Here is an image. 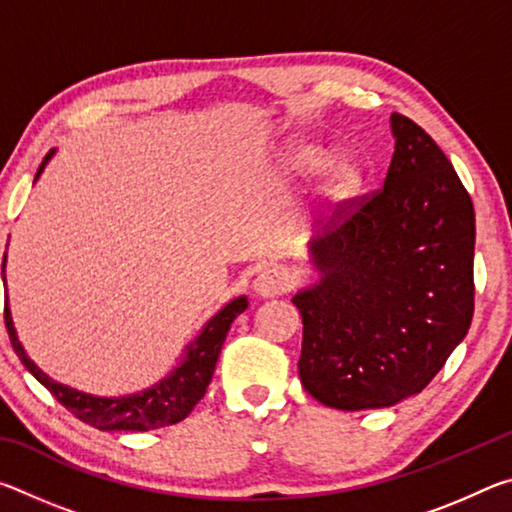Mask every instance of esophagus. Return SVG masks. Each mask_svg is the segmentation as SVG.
<instances>
[{"label":"esophagus","mask_w":512,"mask_h":512,"mask_svg":"<svg viewBox=\"0 0 512 512\" xmlns=\"http://www.w3.org/2000/svg\"><path fill=\"white\" fill-rule=\"evenodd\" d=\"M255 293H259L262 298H275L287 293L291 287L289 275L280 271V268H266V271L259 273L253 282Z\"/></svg>","instance_id":"34e87169"}]
</instances>
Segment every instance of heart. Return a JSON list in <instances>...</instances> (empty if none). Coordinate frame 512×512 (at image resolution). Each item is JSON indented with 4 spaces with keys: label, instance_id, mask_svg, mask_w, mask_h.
Returning <instances> with one entry per match:
<instances>
[{
    "label": "heart",
    "instance_id": "1",
    "mask_svg": "<svg viewBox=\"0 0 512 512\" xmlns=\"http://www.w3.org/2000/svg\"><path fill=\"white\" fill-rule=\"evenodd\" d=\"M293 162L302 171L316 169L320 162H323V149L318 146H302L293 155ZM359 183V164L352 158L350 153H334L332 158H327L323 164V176H320V189L323 194L332 198L348 196L354 187Z\"/></svg>",
    "mask_w": 512,
    "mask_h": 512
}]
</instances>
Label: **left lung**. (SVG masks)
<instances>
[{"label":"left lung","mask_w":512,"mask_h":512,"mask_svg":"<svg viewBox=\"0 0 512 512\" xmlns=\"http://www.w3.org/2000/svg\"><path fill=\"white\" fill-rule=\"evenodd\" d=\"M384 185L348 198L311 241L320 282L293 298L298 375L339 411L420 393L474 314V207L452 162L413 119L391 117Z\"/></svg>","instance_id":"obj_1"}]
</instances>
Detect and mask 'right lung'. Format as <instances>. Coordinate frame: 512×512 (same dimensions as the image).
Here are the masks:
<instances>
[{
    "label": "right lung",
    "instance_id": "add662e5",
    "mask_svg": "<svg viewBox=\"0 0 512 512\" xmlns=\"http://www.w3.org/2000/svg\"><path fill=\"white\" fill-rule=\"evenodd\" d=\"M49 158L51 153L38 167L36 180L42 169H45ZM246 307V298H237L232 300L230 305H225L219 314L205 325L201 336H198L194 343L187 345L183 363H180L167 379H162L160 384H155L149 391L128 397H94L51 381L45 372L27 357V352H24L20 341H17L11 311H8L6 305L4 320L8 336H11L13 350L24 363V368H27L69 413H74L76 418L101 431H151L185 420L187 415L194 411V406L203 400L207 386H210L212 381L216 361H219L225 334H228L232 320H235L241 311H246Z\"/></svg>",
    "mask_w": 512,
    "mask_h": 512
}]
</instances>
